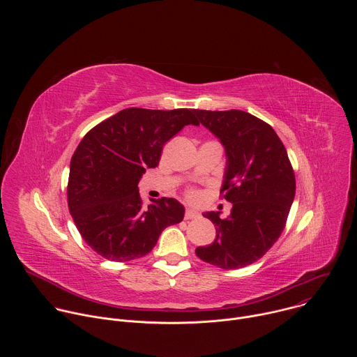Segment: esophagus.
I'll return each mask as SVG.
<instances>
[{
  "label": "esophagus",
  "instance_id": "34e87169",
  "mask_svg": "<svg viewBox=\"0 0 357 357\" xmlns=\"http://www.w3.org/2000/svg\"><path fill=\"white\" fill-rule=\"evenodd\" d=\"M199 218V213L193 209H186L185 212V220H192V219H197Z\"/></svg>",
  "mask_w": 357,
  "mask_h": 357
}]
</instances>
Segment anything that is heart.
<instances>
[{
	"mask_svg": "<svg viewBox=\"0 0 357 357\" xmlns=\"http://www.w3.org/2000/svg\"><path fill=\"white\" fill-rule=\"evenodd\" d=\"M188 197H189L190 200H197L199 195H197L195 190H189V192H188Z\"/></svg>",
	"mask_w": 357,
	"mask_h": 357,
	"instance_id": "obj_1",
	"label": "heart"
}]
</instances>
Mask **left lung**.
<instances>
[{
  "instance_id": "1",
  "label": "left lung",
  "mask_w": 357,
  "mask_h": 357,
  "mask_svg": "<svg viewBox=\"0 0 357 357\" xmlns=\"http://www.w3.org/2000/svg\"><path fill=\"white\" fill-rule=\"evenodd\" d=\"M226 151V171L220 189L233 208L205 218L216 226L212 244L196 248V256L223 270L256 263L281 236L295 196V175L287 149L273 127L241 110H196Z\"/></svg>"
}]
</instances>
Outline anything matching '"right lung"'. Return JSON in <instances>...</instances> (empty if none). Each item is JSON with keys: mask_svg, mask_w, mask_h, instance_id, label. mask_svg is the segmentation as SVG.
<instances>
[{"mask_svg": "<svg viewBox=\"0 0 357 357\" xmlns=\"http://www.w3.org/2000/svg\"><path fill=\"white\" fill-rule=\"evenodd\" d=\"M196 110L126 109L91 128L70 161L68 205L83 240L110 261H131L154 248L185 209L174 197L145 208L138 182L160 164L161 152L185 126H199Z\"/></svg>", "mask_w": 357, "mask_h": 357, "instance_id": "add662e5", "label": "right lung"}]
</instances>
